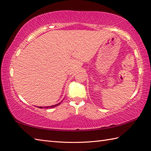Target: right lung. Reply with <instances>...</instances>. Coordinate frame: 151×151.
<instances>
[{"mask_svg":"<svg viewBox=\"0 0 151 151\" xmlns=\"http://www.w3.org/2000/svg\"><path fill=\"white\" fill-rule=\"evenodd\" d=\"M60 104V103H58V104H55V105H53V106H46V107H43V108H54V107L57 106H58ZM38 108H42L43 107H38Z\"/></svg>","mask_w":151,"mask_h":151,"instance_id":"add662e5","label":"right lung"}]
</instances>
